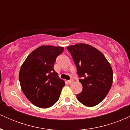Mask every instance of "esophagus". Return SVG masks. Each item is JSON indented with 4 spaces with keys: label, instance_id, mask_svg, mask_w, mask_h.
Segmentation results:
<instances>
[{
    "label": "esophagus",
    "instance_id": "34e87169",
    "mask_svg": "<svg viewBox=\"0 0 130 130\" xmlns=\"http://www.w3.org/2000/svg\"><path fill=\"white\" fill-rule=\"evenodd\" d=\"M73 79H71L70 80H68V84H71V83H73Z\"/></svg>",
    "mask_w": 130,
    "mask_h": 130
}]
</instances>
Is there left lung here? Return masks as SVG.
I'll return each instance as SVG.
<instances>
[{
	"label": "left lung",
	"mask_w": 130,
	"mask_h": 130,
	"mask_svg": "<svg viewBox=\"0 0 130 130\" xmlns=\"http://www.w3.org/2000/svg\"><path fill=\"white\" fill-rule=\"evenodd\" d=\"M82 79L83 90L77 94V100L84 105H97L106 96L112 84L113 72L109 62L102 53L93 46L85 43L67 47Z\"/></svg>",
	"instance_id": "left-lung-1"
}]
</instances>
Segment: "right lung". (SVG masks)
Listing matches in <instances>:
<instances>
[{"instance_id": "1", "label": "right lung", "mask_w": 130, "mask_h": 130, "mask_svg": "<svg viewBox=\"0 0 130 130\" xmlns=\"http://www.w3.org/2000/svg\"><path fill=\"white\" fill-rule=\"evenodd\" d=\"M63 50L60 46H41L30 54L21 67L19 79L22 92L37 107L50 108L60 97L65 84L54 65Z\"/></svg>"}]
</instances>
